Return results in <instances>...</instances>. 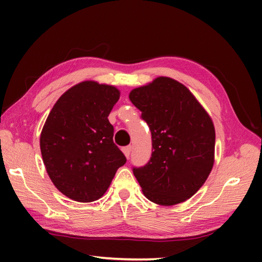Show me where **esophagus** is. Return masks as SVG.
I'll list each match as a JSON object with an SVG mask.
<instances>
[{
  "mask_svg": "<svg viewBox=\"0 0 262 262\" xmlns=\"http://www.w3.org/2000/svg\"><path fill=\"white\" fill-rule=\"evenodd\" d=\"M122 151H123V154H125V156L127 158H129L130 157V154H132V145H127V147H125V148L122 149Z\"/></svg>",
  "mask_w": 262,
  "mask_h": 262,
  "instance_id": "34e87169",
  "label": "esophagus"
}]
</instances>
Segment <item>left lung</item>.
Here are the masks:
<instances>
[{
    "label": "left lung",
    "mask_w": 262,
    "mask_h": 262,
    "mask_svg": "<svg viewBox=\"0 0 262 262\" xmlns=\"http://www.w3.org/2000/svg\"><path fill=\"white\" fill-rule=\"evenodd\" d=\"M129 99L151 132L152 152L133 167L145 198L157 205L184 202L201 188L214 165L215 128L184 84L157 77L130 91Z\"/></svg>",
    "instance_id": "8db88e82"
}]
</instances>
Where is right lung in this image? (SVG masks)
I'll use <instances>...</instances> for the list:
<instances>
[{"mask_svg": "<svg viewBox=\"0 0 262 262\" xmlns=\"http://www.w3.org/2000/svg\"><path fill=\"white\" fill-rule=\"evenodd\" d=\"M119 98L115 86L85 81L66 91L48 114L40 135L42 161L55 187L74 201L100 199L127 161L107 119Z\"/></svg>", "mask_w": 262, "mask_h": 262, "instance_id": "add662e5", "label": "right lung"}]
</instances>
